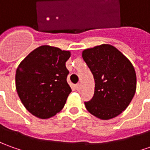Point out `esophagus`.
<instances>
[{
	"label": "esophagus",
	"mask_w": 150,
	"mask_h": 150,
	"mask_svg": "<svg viewBox=\"0 0 150 150\" xmlns=\"http://www.w3.org/2000/svg\"><path fill=\"white\" fill-rule=\"evenodd\" d=\"M75 88H76V89H77L78 91H79V90L81 89V84H80L79 83H77V84L75 85Z\"/></svg>",
	"instance_id": "esophagus-1"
}]
</instances>
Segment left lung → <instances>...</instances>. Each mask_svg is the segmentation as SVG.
I'll return each instance as SVG.
<instances>
[{"instance_id":"left-lung-1","label":"left lung","mask_w":150,"mask_h":150,"mask_svg":"<svg viewBox=\"0 0 150 150\" xmlns=\"http://www.w3.org/2000/svg\"><path fill=\"white\" fill-rule=\"evenodd\" d=\"M82 57L95 82L92 99L84 103L86 109L102 120L116 117L135 93L136 75L131 62L109 44L84 50Z\"/></svg>"}]
</instances>
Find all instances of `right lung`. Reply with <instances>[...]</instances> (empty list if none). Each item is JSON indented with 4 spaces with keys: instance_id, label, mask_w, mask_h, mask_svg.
Returning a JSON list of instances; mask_svg holds the SVG:
<instances>
[{
    "instance_id": "add662e5",
    "label": "right lung",
    "mask_w": 150,
    "mask_h": 150,
    "mask_svg": "<svg viewBox=\"0 0 150 150\" xmlns=\"http://www.w3.org/2000/svg\"><path fill=\"white\" fill-rule=\"evenodd\" d=\"M68 51L41 46L19 64L15 86L25 108L37 117H52L64 108L71 87L67 83L69 71L66 62Z\"/></svg>"
}]
</instances>
